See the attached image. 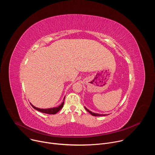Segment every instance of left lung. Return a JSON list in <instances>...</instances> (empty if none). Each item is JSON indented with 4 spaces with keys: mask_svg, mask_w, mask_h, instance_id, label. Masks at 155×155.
<instances>
[{
    "mask_svg": "<svg viewBox=\"0 0 155 155\" xmlns=\"http://www.w3.org/2000/svg\"><path fill=\"white\" fill-rule=\"evenodd\" d=\"M85 108V109L87 110V111L89 112L91 115H93V116H95V117H100V116H105V115H103V114H96V113H93V112H91V111H90L88 109H87L86 107H84Z\"/></svg>",
    "mask_w": 155,
    "mask_h": 155,
    "instance_id": "1",
    "label": "left lung"
}]
</instances>
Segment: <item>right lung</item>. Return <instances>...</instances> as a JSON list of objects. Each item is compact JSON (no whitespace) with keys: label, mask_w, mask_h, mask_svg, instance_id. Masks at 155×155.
Instances as JSON below:
<instances>
[{"label":"right lung","mask_w":155,"mask_h":155,"mask_svg":"<svg viewBox=\"0 0 155 155\" xmlns=\"http://www.w3.org/2000/svg\"><path fill=\"white\" fill-rule=\"evenodd\" d=\"M64 99H65V97L64 98V101L62 102V104L61 105H59V106L58 107H53V108H37L35 106H34L31 103V105L32 106V107L38 110V111L41 112V113H43V114H56L57 112H58L59 110L63 107V105H64Z\"/></svg>","instance_id":"add662e5"}]
</instances>
